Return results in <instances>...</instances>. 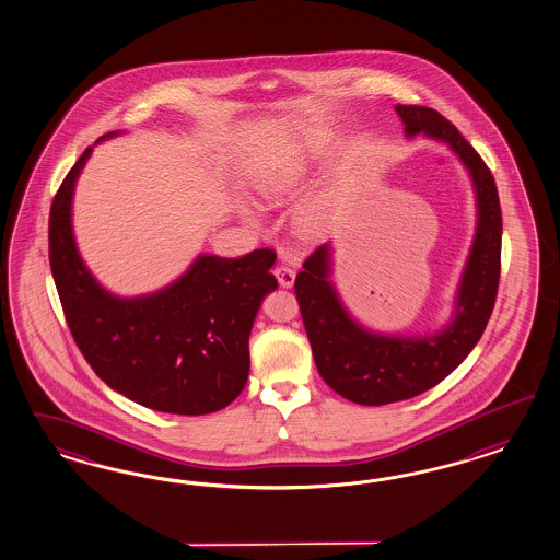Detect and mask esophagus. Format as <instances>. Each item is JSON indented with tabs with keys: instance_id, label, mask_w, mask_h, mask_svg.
<instances>
[{
	"instance_id": "1",
	"label": "esophagus",
	"mask_w": 560,
	"mask_h": 560,
	"mask_svg": "<svg viewBox=\"0 0 560 560\" xmlns=\"http://www.w3.org/2000/svg\"><path fill=\"white\" fill-rule=\"evenodd\" d=\"M275 277L281 288H291L295 281V271L288 265H279V267H275Z\"/></svg>"
}]
</instances>
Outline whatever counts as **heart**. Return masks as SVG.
<instances>
[{
  "label": "heart",
  "mask_w": 560,
  "mask_h": 560,
  "mask_svg": "<svg viewBox=\"0 0 560 560\" xmlns=\"http://www.w3.org/2000/svg\"><path fill=\"white\" fill-rule=\"evenodd\" d=\"M305 171H307L305 154L300 151L288 152L258 171L257 177H255V191L258 197H262L267 201H283L300 189ZM246 213V218H253V213ZM322 224H324V212L318 203H312L300 212L298 226L302 228V232L305 234H316Z\"/></svg>",
  "instance_id": "b5f03b06"
}]
</instances>
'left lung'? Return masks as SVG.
Here are the masks:
<instances>
[{"mask_svg":"<svg viewBox=\"0 0 560 560\" xmlns=\"http://www.w3.org/2000/svg\"><path fill=\"white\" fill-rule=\"evenodd\" d=\"M406 135L444 140L470 171L477 189L479 224L456 300L453 324L436 336L395 338L357 326L334 293L328 244L303 260L295 298L322 378L361 406H385L428 392L448 377L483 336L498 298L501 275V206L498 185L453 121L432 107L397 106Z\"/></svg>","mask_w":560,"mask_h":560,"instance_id":"left-lung-1","label":"left lung"}]
</instances>
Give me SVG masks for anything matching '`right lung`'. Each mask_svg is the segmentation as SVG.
I'll return each mask as SVG.
<instances>
[{
	"label": "right lung",
	"mask_w": 560,
	"mask_h": 560,
	"mask_svg": "<svg viewBox=\"0 0 560 560\" xmlns=\"http://www.w3.org/2000/svg\"><path fill=\"white\" fill-rule=\"evenodd\" d=\"M90 149L62 179L48 218V260L65 319L95 375L144 408L203 416L230 406L248 378V336L275 291V250L206 255L149 298L118 300L77 253L71 197Z\"/></svg>",
	"instance_id": "add662e5"
}]
</instances>
